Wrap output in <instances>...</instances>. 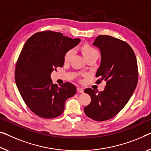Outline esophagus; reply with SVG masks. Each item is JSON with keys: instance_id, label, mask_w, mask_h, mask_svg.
Instances as JSON below:
<instances>
[{"instance_id": "34e87169", "label": "esophagus", "mask_w": 151, "mask_h": 151, "mask_svg": "<svg viewBox=\"0 0 151 151\" xmlns=\"http://www.w3.org/2000/svg\"><path fill=\"white\" fill-rule=\"evenodd\" d=\"M77 90L78 92H80V93H83V89L82 88H78Z\"/></svg>"}]
</instances>
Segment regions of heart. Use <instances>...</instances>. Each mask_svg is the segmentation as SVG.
Listing matches in <instances>:
<instances>
[{
	"mask_svg": "<svg viewBox=\"0 0 151 151\" xmlns=\"http://www.w3.org/2000/svg\"><path fill=\"white\" fill-rule=\"evenodd\" d=\"M82 52H83V55H84L85 58L90 57V56H92V55H99L98 50H97L96 49H95L94 48L91 47V46H83ZM73 53H74V50L73 49L69 50L68 52H67L65 55V61H68L69 60L71 59V57L73 56Z\"/></svg>",
	"mask_w": 151,
	"mask_h": 151,
	"instance_id": "1",
	"label": "heart"
}]
</instances>
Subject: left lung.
Instances as JSON below:
<instances>
[{"instance_id": "1", "label": "left lung", "mask_w": 151, "mask_h": 151, "mask_svg": "<svg viewBox=\"0 0 151 151\" xmlns=\"http://www.w3.org/2000/svg\"><path fill=\"white\" fill-rule=\"evenodd\" d=\"M101 51V65L96 82L106 81L105 90H84L91 102L84 113L95 121H106L114 117L126 105L138 83V73L135 54L128 44L107 35L97 36L92 43Z\"/></svg>"}]
</instances>
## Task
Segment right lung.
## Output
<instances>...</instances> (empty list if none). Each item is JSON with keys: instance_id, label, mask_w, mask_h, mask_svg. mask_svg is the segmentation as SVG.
Instances as JSON below:
<instances>
[{"instance_id": "1", "label": "right lung", "mask_w": 151, "mask_h": 151, "mask_svg": "<svg viewBox=\"0 0 151 151\" xmlns=\"http://www.w3.org/2000/svg\"><path fill=\"white\" fill-rule=\"evenodd\" d=\"M80 42L60 32L45 31L25 43L16 64L15 83L25 104L39 117L50 119L61 115L66 100L76 93L72 83H52L50 75L63 66L67 52Z\"/></svg>"}]
</instances>
